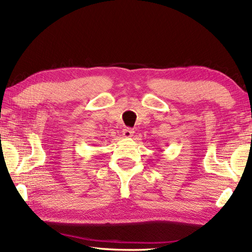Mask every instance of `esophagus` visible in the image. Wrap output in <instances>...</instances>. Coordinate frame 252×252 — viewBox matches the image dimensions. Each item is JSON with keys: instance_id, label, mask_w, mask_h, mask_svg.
<instances>
[{"instance_id": "34e87169", "label": "esophagus", "mask_w": 252, "mask_h": 252, "mask_svg": "<svg viewBox=\"0 0 252 252\" xmlns=\"http://www.w3.org/2000/svg\"><path fill=\"white\" fill-rule=\"evenodd\" d=\"M133 133H134V131L130 129V127H126V129L122 131V135L127 138V137H131L133 135Z\"/></svg>"}]
</instances>
